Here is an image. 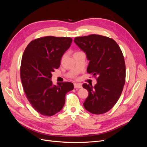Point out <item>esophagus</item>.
I'll list each match as a JSON object with an SVG mask.
<instances>
[{
	"instance_id": "1",
	"label": "esophagus",
	"mask_w": 147,
	"mask_h": 147,
	"mask_svg": "<svg viewBox=\"0 0 147 147\" xmlns=\"http://www.w3.org/2000/svg\"><path fill=\"white\" fill-rule=\"evenodd\" d=\"M75 88H82V84L80 83H75L74 84Z\"/></svg>"
}]
</instances>
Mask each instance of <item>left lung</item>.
Listing matches in <instances>:
<instances>
[{"instance_id":"obj_1","label":"left lung","mask_w":147,"mask_h":147,"mask_svg":"<svg viewBox=\"0 0 147 147\" xmlns=\"http://www.w3.org/2000/svg\"><path fill=\"white\" fill-rule=\"evenodd\" d=\"M74 42L90 61L87 72L97 76V84L84 83L89 95L83 103L91 113L107 112L117 103L125 83L126 65L123 53L112 38L92 34L75 37Z\"/></svg>"}]
</instances>
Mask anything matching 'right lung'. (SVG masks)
Here are the masks:
<instances>
[{"label": "right lung", "mask_w": 147, "mask_h": 147, "mask_svg": "<svg viewBox=\"0 0 147 147\" xmlns=\"http://www.w3.org/2000/svg\"><path fill=\"white\" fill-rule=\"evenodd\" d=\"M70 37L47 36L35 39L26 48L20 75L24 91L32 107L51 117L63 108L65 95L74 89L70 82L53 84L52 72L59 67L64 53L69 48Z\"/></svg>", "instance_id": "obj_1"}]
</instances>
